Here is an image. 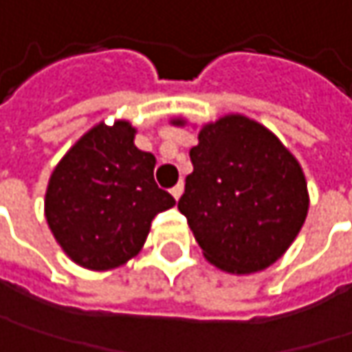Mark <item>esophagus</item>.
I'll return each mask as SVG.
<instances>
[{
    "label": "esophagus",
    "mask_w": 352,
    "mask_h": 352,
    "mask_svg": "<svg viewBox=\"0 0 352 352\" xmlns=\"http://www.w3.org/2000/svg\"><path fill=\"white\" fill-rule=\"evenodd\" d=\"M182 192H184V186H182V184H176L174 188L170 190V194H172V196H174L176 200H178V198L182 196Z\"/></svg>",
    "instance_id": "34e87169"
}]
</instances>
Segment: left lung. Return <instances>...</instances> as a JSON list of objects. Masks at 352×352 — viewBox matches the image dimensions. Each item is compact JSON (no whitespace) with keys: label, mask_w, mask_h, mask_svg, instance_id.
Here are the masks:
<instances>
[{"label":"left lung","mask_w":352,"mask_h":352,"mask_svg":"<svg viewBox=\"0 0 352 352\" xmlns=\"http://www.w3.org/2000/svg\"><path fill=\"white\" fill-rule=\"evenodd\" d=\"M190 160L194 170L178 210L204 258L230 274L276 263L309 212L307 178L289 148L263 124L228 113L200 128Z\"/></svg>","instance_id":"1"}]
</instances>
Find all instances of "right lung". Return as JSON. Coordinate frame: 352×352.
<instances>
[{
	"mask_svg": "<svg viewBox=\"0 0 352 352\" xmlns=\"http://www.w3.org/2000/svg\"><path fill=\"white\" fill-rule=\"evenodd\" d=\"M128 120L96 124L54 168L45 220L56 242L88 270H112L142 250L152 218L176 204L154 182L156 158L134 144Z\"/></svg>",
	"mask_w": 352,
	"mask_h": 352,
	"instance_id": "obj_1",
	"label": "right lung"
}]
</instances>
